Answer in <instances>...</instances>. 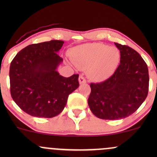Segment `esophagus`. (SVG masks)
Listing matches in <instances>:
<instances>
[{
  "label": "esophagus",
  "instance_id": "esophagus-1",
  "mask_svg": "<svg viewBox=\"0 0 157 157\" xmlns=\"http://www.w3.org/2000/svg\"><path fill=\"white\" fill-rule=\"evenodd\" d=\"M79 82H80V84L86 83V80L82 76H80L79 77Z\"/></svg>",
  "mask_w": 157,
  "mask_h": 157
}]
</instances>
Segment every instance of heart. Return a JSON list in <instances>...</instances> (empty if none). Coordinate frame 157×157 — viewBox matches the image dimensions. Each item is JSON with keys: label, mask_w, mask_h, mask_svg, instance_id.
I'll use <instances>...</instances> for the list:
<instances>
[{"label": "heart", "mask_w": 157, "mask_h": 157, "mask_svg": "<svg viewBox=\"0 0 157 157\" xmlns=\"http://www.w3.org/2000/svg\"><path fill=\"white\" fill-rule=\"evenodd\" d=\"M71 57L73 63L81 69H87L88 77L95 82H101L111 77L120 62L117 48L100 43L75 47Z\"/></svg>", "instance_id": "b5f03b06"}]
</instances>
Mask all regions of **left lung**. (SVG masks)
Wrapping results in <instances>:
<instances>
[{
    "instance_id": "8db88e82",
    "label": "left lung",
    "mask_w": 157,
    "mask_h": 157,
    "mask_svg": "<svg viewBox=\"0 0 157 157\" xmlns=\"http://www.w3.org/2000/svg\"><path fill=\"white\" fill-rule=\"evenodd\" d=\"M114 44L120 52V66L108 80L90 85L89 106L102 120H120L132 114L148 92V69L142 57L129 46Z\"/></svg>"
}]
</instances>
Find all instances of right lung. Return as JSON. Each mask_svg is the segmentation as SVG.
I'll use <instances>...</instances> for the list:
<instances>
[{
  "label": "right lung",
  "mask_w": 157,
  "mask_h": 157,
  "mask_svg": "<svg viewBox=\"0 0 157 157\" xmlns=\"http://www.w3.org/2000/svg\"><path fill=\"white\" fill-rule=\"evenodd\" d=\"M64 42L53 40L32 44L16 55L10 68V91L15 103L28 114L52 118L60 113L68 97L79 87L78 75L69 77L57 71Z\"/></svg>",
  "instance_id": "obj_1"
}]
</instances>
